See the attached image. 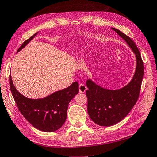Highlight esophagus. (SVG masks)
Wrapping results in <instances>:
<instances>
[{"label":"esophagus","instance_id":"esophagus-1","mask_svg":"<svg viewBox=\"0 0 157 157\" xmlns=\"http://www.w3.org/2000/svg\"><path fill=\"white\" fill-rule=\"evenodd\" d=\"M79 92L81 93H83L86 92V90H87V87L84 85L83 83H80L79 84Z\"/></svg>","mask_w":157,"mask_h":157}]
</instances>
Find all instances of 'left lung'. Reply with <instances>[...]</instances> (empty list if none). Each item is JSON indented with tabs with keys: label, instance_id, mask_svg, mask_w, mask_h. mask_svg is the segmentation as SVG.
Here are the masks:
<instances>
[{
	"label": "left lung",
	"instance_id": "left-lung-1",
	"mask_svg": "<svg viewBox=\"0 0 157 157\" xmlns=\"http://www.w3.org/2000/svg\"><path fill=\"white\" fill-rule=\"evenodd\" d=\"M112 29L126 40L136 54L137 66L131 81L119 90H107L97 86L91 80L87 81L88 89L86 94L88 115L93 122L101 126H113L128 114L139 98L144 74L143 62L136 43L117 29Z\"/></svg>",
	"mask_w": 157,
	"mask_h": 157
}]
</instances>
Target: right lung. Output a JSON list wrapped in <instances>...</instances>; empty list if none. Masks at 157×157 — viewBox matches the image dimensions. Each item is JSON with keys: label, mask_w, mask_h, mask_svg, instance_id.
<instances>
[{"label": "right lung", "mask_w": 157, "mask_h": 157, "mask_svg": "<svg viewBox=\"0 0 157 157\" xmlns=\"http://www.w3.org/2000/svg\"><path fill=\"white\" fill-rule=\"evenodd\" d=\"M36 34L37 33L25 40L17 52ZM9 81L11 93L19 111L33 127L44 132H54L62 127L67 119L69 103L78 93V83L74 82L67 88L57 91L46 98L32 100L23 96L16 90L10 75Z\"/></svg>", "instance_id": "1"}]
</instances>
